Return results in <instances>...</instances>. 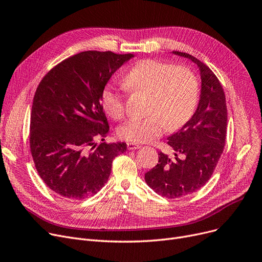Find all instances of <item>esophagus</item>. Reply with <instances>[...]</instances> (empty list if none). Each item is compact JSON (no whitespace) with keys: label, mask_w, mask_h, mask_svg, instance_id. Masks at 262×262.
I'll list each match as a JSON object with an SVG mask.
<instances>
[{"label":"esophagus","mask_w":262,"mask_h":262,"mask_svg":"<svg viewBox=\"0 0 262 262\" xmlns=\"http://www.w3.org/2000/svg\"><path fill=\"white\" fill-rule=\"evenodd\" d=\"M141 146L139 145V144H137V143H135V142H127V148L128 149H138V148H140Z\"/></svg>","instance_id":"34e87169"}]
</instances>
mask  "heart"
<instances>
[{"label": "heart", "instance_id": "heart-1", "mask_svg": "<svg viewBox=\"0 0 262 262\" xmlns=\"http://www.w3.org/2000/svg\"><path fill=\"white\" fill-rule=\"evenodd\" d=\"M130 93L148 95L144 118H133L118 128L120 138L130 142H147L164 129L183 127L193 116L200 96L195 73L186 66H174L158 59L137 63L123 79ZM105 113L115 120L125 115V94L113 86L101 93Z\"/></svg>", "mask_w": 262, "mask_h": 262}]
</instances>
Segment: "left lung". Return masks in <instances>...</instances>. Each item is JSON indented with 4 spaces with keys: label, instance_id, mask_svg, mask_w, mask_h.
<instances>
[{
    "label": "left lung",
    "instance_id": "8db88e82",
    "mask_svg": "<svg viewBox=\"0 0 262 262\" xmlns=\"http://www.w3.org/2000/svg\"><path fill=\"white\" fill-rule=\"evenodd\" d=\"M200 68L201 99L196 112L168 138L174 150L170 158L158 153V163L145 173V182L167 199L184 198L201 189L213 174L226 140L227 107L221 82L208 66L184 52H173Z\"/></svg>",
    "mask_w": 262,
    "mask_h": 262
}]
</instances>
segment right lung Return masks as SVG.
Returning a JSON list of instances; mask_svg holds the SVG:
<instances>
[{
    "mask_svg": "<svg viewBox=\"0 0 262 262\" xmlns=\"http://www.w3.org/2000/svg\"><path fill=\"white\" fill-rule=\"evenodd\" d=\"M134 56L86 51L69 57L41 79L35 92L30 148L41 180L69 200L92 196L107 183L114 159L126 143H101L108 122L101 93L118 69Z\"/></svg>",
    "mask_w": 262,
    "mask_h": 262,
    "instance_id": "obj_1",
    "label": "right lung"
}]
</instances>
